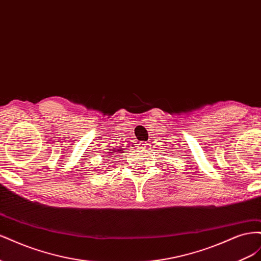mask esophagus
Instances as JSON below:
<instances>
[{"label":"esophagus","instance_id":"1","mask_svg":"<svg viewBox=\"0 0 261 261\" xmlns=\"http://www.w3.org/2000/svg\"><path fill=\"white\" fill-rule=\"evenodd\" d=\"M139 148L140 149H143V150H145V149H147L148 148V146H149V144L147 143V141H141V143H139Z\"/></svg>","mask_w":261,"mask_h":261}]
</instances>
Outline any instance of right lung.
<instances>
[{
    "label": "right lung",
    "instance_id": "add662e5",
    "mask_svg": "<svg viewBox=\"0 0 261 261\" xmlns=\"http://www.w3.org/2000/svg\"><path fill=\"white\" fill-rule=\"evenodd\" d=\"M113 151H115V149H113ZM117 151H121V150H117ZM110 153H111V152H110ZM113 153V152H112Z\"/></svg>",
    "mask_w": 261,
    "mask_h": 261
}]
</instances>
